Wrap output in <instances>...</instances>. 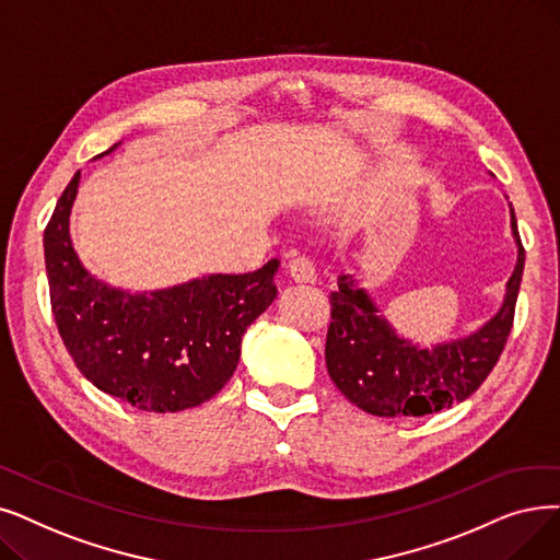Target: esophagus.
<instances>
[{
  "mask_svg": "<svg viewBox=\"0 0 560 560\" xmlns=\"http://www.w3.org/2000/svg\"><path fill=\"white\" fill-rule=\"evenodd\" d=\"M285 270H288L290 281H295V283H313L315 281V267L304 256L290 260Z\"/></svg>",
  "mask_w": 560,
  "mask_h": 560,
  "instance_id": "34e87169",
  "label": "esophagus"
}]
</instances>
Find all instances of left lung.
I'll list each match as a JSON object with an SVG mask.
<instances>
[{
  "instance_id": "obj_1",
  "label": "left lung",
  "mask_w": 560,
  "mask_h": 560,
  "mask_svg": "<svg viewBox=\"0 0 560 560\" xmlns=\"http://www.w3.org/2000/svg\"><path fill=\"white\" fill-rule=\"evenodd\" d=\"M510 231L517 247L515 270L499 311L474 331L419 346L386 320L354 275H338L327 331V371L338 392L373 417H425L467 400L499 361L508 340L524 272V247L515 210Z\"/></svg>"
}]
</instances>
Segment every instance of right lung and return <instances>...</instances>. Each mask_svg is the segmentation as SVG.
I'll use <instances>...</instances> for the list:
<instances>
[{"label":"right lung","instance_id":"obj_1","mask_svg":"<svg viewBox=\"0 0 560 560\" xmlns=\"http://www.w3.org/2000/svg\"><path fill=\"white\" fill-rule=\"evenodd\" d=\"M80 178L78 172L63 189L43 237L66 350L93 386L120 402L155 415L199 407L233 377L242 336L277 300L279 260L247 275H203L160 290L116 288L91 275L72 245Z\"/></svg>","mask_w":560,"mask_h":560}]
</instances>
